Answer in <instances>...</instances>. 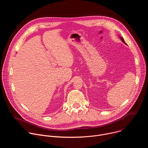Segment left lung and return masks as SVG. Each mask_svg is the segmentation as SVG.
Returning <instances> with one entry per match:
<instances>
[{
    "label": "left lung",
    "mask_w": 148,
    "mask_h": 148,
    "mask_svg": "<svg viewBox=\"0 0 148 148\" xmlns=\"http://www.w3.org/2000/svg\"><path fill=\"white\" fill-rule=\"evenodd\" d=\"M119 38H120V39L121 40V41L123 42V43L125 44V45H127V44H126L125 42V41H124V40H123V37H121V36H119Z\"/></svg>",
    "instance_id": "left-lung-1"
}]
</instances>
